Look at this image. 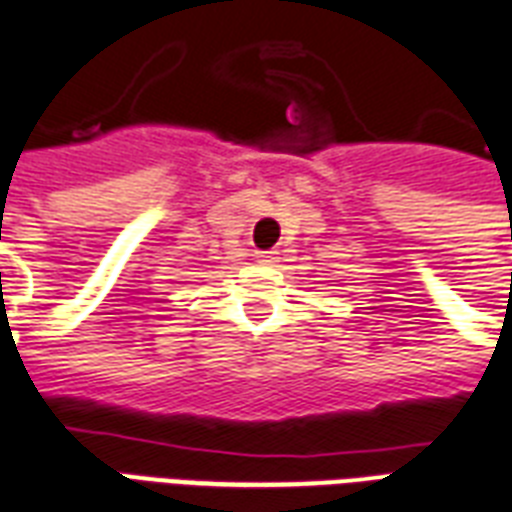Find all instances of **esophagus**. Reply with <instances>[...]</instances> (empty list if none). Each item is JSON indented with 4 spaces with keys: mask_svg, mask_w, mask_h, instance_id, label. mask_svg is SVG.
Segmentation results:
<instances>
[{
    "mask_svg": "<svg viewBox=\"0 0 512 512\" xmlns=\"http://www.w3.org/2000/svg\"><path fill=\"white\" fill-rule=\"evenodd\" d=\"M256 261L264 264V267H272V264L277 261V251H259L256 253Z\"/></svg>",
    "mask_w": 512,
    "mask_h": 512,
    "instance_id": "esophagus-1",
    "label": "esophagus"
}]
</instances>
